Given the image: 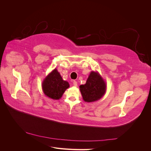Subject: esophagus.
I'll use <instances>...</instances> for the list:
<instances>
[{
	"instance_id": "esophagus-1",
	"label": "esophagus",
	"mask_w": 151,
	"mask_h": 151,
	"mask_svg": "<svg viewBox=\"0 0 151 151\" xmlns=\"http://www.w3.org/2000/svg\"><path fill=\"white\" fill-rule=\"evenodd\" d=\"M73 86H75V87H77V83L76 81L73 82Z\"/></svg>"
}]
</instances>
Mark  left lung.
<instances>
[{"mask_svg": "<svg viewBox=\"0 0 151 151\" xmlns=\"http://www.w3.org/2000/svg\"><path fill=\"white\" fill-rule=\"evenodd\" d=\"M85 102L92 103L101 99L106 91V82L97 71H91L85 84L79 86Z\"/></svg>", "mask_w": 151, "mask_h": 151, "instance_id": "1", "label": "left lung"}]
</instances>
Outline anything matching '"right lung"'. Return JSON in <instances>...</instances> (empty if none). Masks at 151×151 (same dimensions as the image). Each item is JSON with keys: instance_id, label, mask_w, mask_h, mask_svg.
Returning <instances> with one entry per match:
<instances>
[{"instance_id": "right-lung-1", "label": "right lung", "mask_w": 151, "mask_h": 151, "mask_svg": "<svg viewBox=\"0 0 151 151\" xmlns=\"http://www.w3.org/2000/svg\"><path fill=\"white\" fill-rule=\"evenodd\" d=\"M69 86L67 81L63 80L57 68H55L46 76L42 84L45 95L54 100L60 99Z\"/></svg>"}]
</instances>
